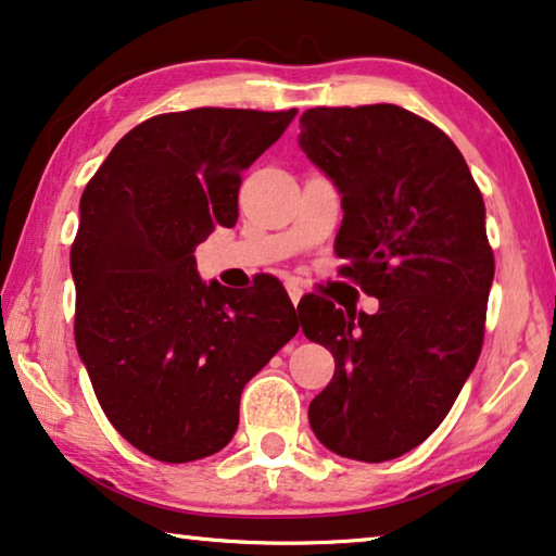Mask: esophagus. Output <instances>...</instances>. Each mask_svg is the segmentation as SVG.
<instances>
[{"label":"esophagus","instance_id":"34e87169","mask_svg":"<svg viewBox=\"0 0 556 556\" xmlns=\"http://www.w3.org/2000/svg\"><path fill=\"white\" fill-rule=\"evenodd\" d=\"M288 295H290V303L298 305V303H301V298H303V288L295 286V283H290L288 286Z\"/></svg>","mask_w":556,"mask_h":556}]
</instances>
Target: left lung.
I'll use <instances>...</instances> for the list:
<instances>
[{
    "instance_id": "1",
    "label": "left lung",
    "mask_w": 556,
    "mask_h": 556,
    "mask_svg": "<svg viewBox=\"0 0 556 556\" xmlns=\"http://www.w3.org/2000/svg\"><path fill=\"white\" fill-rule=\"evenodd\" d=\"M298 143L340 193L336 253L375 315L301 301L336 375L307 409L340 457L386 463L425 442L475 370L494 278L484 201L445 131L395 104L307 109Z\"/></svg>"
}]
</instances>
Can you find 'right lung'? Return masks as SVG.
Here are the masks:
<instances>
[{"label":"right lung","instance_id":"add662e5","mask_svg":"<svg viewBox=\"0 0 556 556\" xmlns=\"http://www.w3.org/2000/svg\"><path fill=\"white\" fill-rule=\"evenodd\" d=\"M298 111L191 109L124 136L81 193L74 338L109 422L161 463L224 450L241 392L298 332L276 278L201 280L195 245L236 226L241 170Z\"/></svg>","mask_w":556,"mask_h":556}]
</instances>
